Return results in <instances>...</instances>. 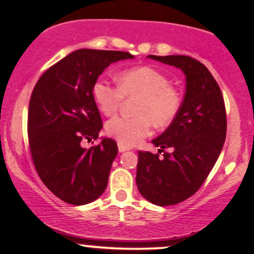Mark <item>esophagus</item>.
Returning <instances> with one entry per match:
<instances>
[{
    "label": "esophagus",
    "instance_id": "esophagus-1",
    "mask_svg": "<svg viewBox=\"0 0 254 254\" xmlns=\"http://www.w3.org/2000/svg\"><path fill=\"white\" fill-rule=\"evenodd\" d=\"M118 150H119V152H125V151H129L131 150V148L129 147V146L127 145H123V143H118Z\"/></svg>",
    "mask_w": 254,
    "mask_h": 254
}]
</instances>
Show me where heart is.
I'll list each match as a JSON object with an SVG mask.
<instances>
[{
	"instance_id": "1",
	"label": "heart",
	"mask_w": 254,
	"mask_h": 254,
	"mask_svg": "<svg viewBox=\"0 0 254 254\" xmlns=\"http://www.w3.org/2000/svg\"><path fill=\"white\" fill-rule=\"evenodd\" d=\"M170 83L165 73L150 66L123 71L118 76V87L104 78L97 79L92 93L99 111L107 117L118 112L123 97H137L135 117H117L107 123L109 136L123 145L132 146L150 134L152 124L156 127H170L182 107L181 94Z\"/></svg>"
}]
</instances>
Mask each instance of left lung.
Instances as JSON below:
<instances>
[{"label": "left lung", "mask_w": 254, "mask_h": 254, "mask_svg": "<svg viewBox=\"0 0 254 254\" xmlns=\"http://www.w3.org/2000/svg\"><path fill=\"white\" fill-rule=\"evenodd\" d=\"M147 58L181 68L186 94L175 122L152 140L158 153L139 151L136 186L146 200L168 206L196 193L219 158L226 139V109L219 84L210 71L186 55ZM165 148H170L166 153Z\"/></svg>", "instance_id": "obj_1"}]
</instances>
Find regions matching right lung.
<instances>
[{"instance_id": "add662e5", "label": "right lung", "mask_w": 254, "mask_h": 254, "mask_svg": "<svg viewBox=\"0 0 254 254\" xmlns=\"http://www.w3.org/2000/svg\"><path fill=\"white\" fill-rule=\"evenodd\" d=\"M130 53L79 49L48 68L29 102L28 137L35 170L51 193L65 203L84 205L103 194L117 142L102 139L83 148V139L98 137L103 127L92 87L104 70Z\"/></svg>"}]
</instances>
